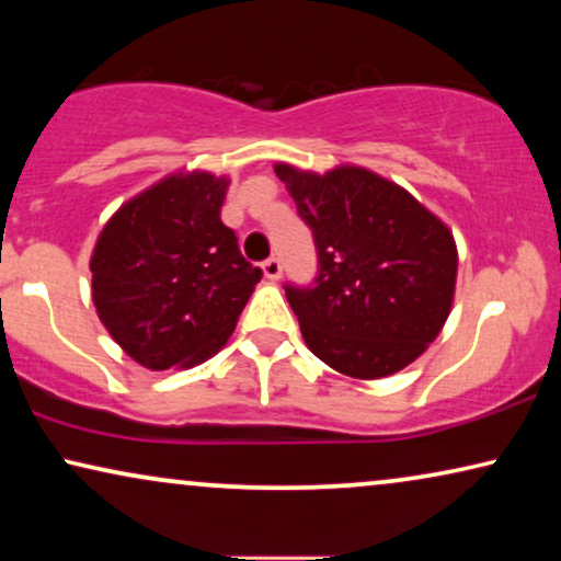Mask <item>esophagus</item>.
Listing matches in <instances>:
<instances>
[{
    "mask_svg": "<svg viewBox=\"0 0 561 561\" xmlns=\"http://www.w3.org/2000/svg\"><path fill=\"white\" fill-rule=\"evenodd\" d=\"M263 273H265V278H271V280H278L280 275H283V263H280V257H275V255H271L263 263Z\"/></svg>",
    "mask_w": 561,
    "mask_h": 561,
    "instance_id": "obj_1",
    "label": "esophagus"
}]
</instances>
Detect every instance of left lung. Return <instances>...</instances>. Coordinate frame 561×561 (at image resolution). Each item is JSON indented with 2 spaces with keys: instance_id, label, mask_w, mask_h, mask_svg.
<instances>
[{
  "instance_id": "left-lung-1",
  "label": "left lung",
  "mask_w": 561,
  "mask_h": 561,
  "mask_svg": "<svg viewBox=\"0 0 561 561\" xmlns=\"http://www.w3.org/2000/svg\"><path fill=\"white\" fill-rule=\"evenodd\" d=\"M317 244L311 286L286 283L306 347L336 373L386 378L442 332L457 280L455 237L409 191L365 168L275 165Z\"/></svg>"
}]
</instances>
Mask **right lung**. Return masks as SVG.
Instances as JSON below:
<instances>
[{"label":"right lung","instance_id":"1","mask_svg":"<svg viewBox=\"0 0 561 561\" xmlns=\"http://www.w3.org/2000/svg\"><path fill=\"white\" fill-rule=\"evenodd\" d=\"M227 179L168 175L99 234L91 296L112 340L150 370L204 363L225 347L263 271L221 221Z\"/></svg>","mask_w":561,"mask_h":561}]
</instances>
